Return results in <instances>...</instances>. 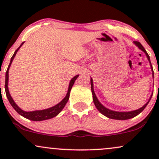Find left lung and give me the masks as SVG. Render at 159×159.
Here are the masks:
<instances>
[{"label":"left lung","mask_w":159,"mask_h":159,"mask_svg":"<svg viewBox=\"0 0 159 159\" xmlns=\"http://www.w3.org/2000/svg\"><path fill=\"white\" fill-rule=\"evenodd\" d=\"M134 45L138 47V48L140 49L142 52H144V54H146L147 56V60H148L149 62V64H150V68H151V71L152 72V77L154 78V72H153V69H152V66L151 64V62H150V58H149V54H147V52H146V50L144 49V48L143 47L139 42H137V41H134L133 42ZM90 84H91V91H92V95H93V102L95 106H96L97 110L101 113L102 114H103L104 116H107V118H110V119H113V120H129V119H132V118L134 117V116H138V114H140L144 110L147 105H148V103L150 101L151 98L152 96V93L151 94L150 97H149V100L147 101V102L142 106L140 108L137 109V110H134V111H113L111 110V109L107 108L106 107H105L104 105L99 102V100L98 99L97 96H96V93H95V91H94V88H93V78H90Z\"/></svg>","instance_id":"obj_1"}]
</instances>
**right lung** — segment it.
Wrapping results in <instances>:
<instances>
[{
    "label": "right lung",
    "instance_id": "1",
    "mask_svg": "<svg viewBox=\"0 0 159 159\" xmlns=\"http://www.w3.org/2000/svg\"><path fill=\"white\" fill-rule=\"evenodd\" d=\"M24 43H25V42L21 43V45H20L19 48H17V50L14 52L13 55H12V57H11L10 65H9L8 68H7V70L6 72V79H5V91H6L7 97V98H8L9 102H10V105H12V107H13V108L15 109V110L17 111V112L19 113L20 115H21V116H24V117L26 118V119L33 120V121H43V120L52 119V118L54 117V116H57V115L61 113V111L63 110V107H65L66 104L67 103V102H68V100L69 98V94H70L71 89H72V87L74 84L75 81V80L77 79V78L79 76V75H77L74 76V77L70 80V81H69V84L68 90H67L66 95L65 97L63 98L59 103L57 104V105H54V106L48 107V108H46V109H43V110H36V111H25L22 110L21 107H19L17 105H16V103L13 100V98H12V96H11V95L10 93V91H9V88H8V82H9V70H10V66H11V64H12L14 57H15L16 55V53L18 52V51L19 50V48L22 46V45L24 44Z\"/></svg>",
    "mask_w": 159,
    "mask_h": 159
}]
</instances>
